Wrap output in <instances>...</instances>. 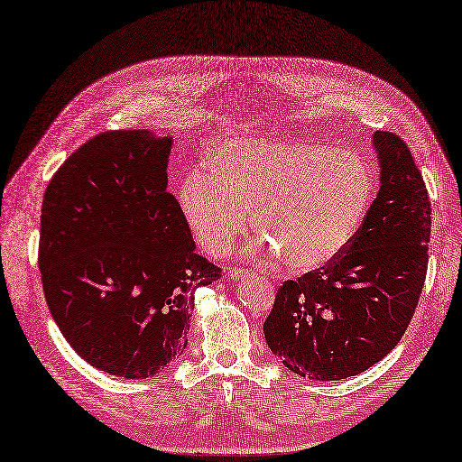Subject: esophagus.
Returning <instances> with one entry per match:
<instances>
[{
    "label": "esophagus",
    "mask_w": 462,
    "mask_h": 462,
    "mask_svg": "<svg viewBox=\"0 0 462 462\" xmlns=\"http://www.w3.org/2000/svg\"><path fill=\"white\" fill-rule=\"evenodd\" d=\"M228 276H230L232 280H245V278H251V276H255V274L249 273L247 269H232V271L228 273Z\"/></svg>",
    "instance_id": "34e87169"
}]
</instances>
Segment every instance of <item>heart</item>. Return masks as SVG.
Here are the masks:
<instances>
[{"label": "heart", "mask_w": 462, "mask_h": 462, "mask_svg": "<svg viewBox=\"0 0 462 462\" xmlns=\"http://www.w3.org/2000/svg\"><path fill=\"white\" fill-rule=\"evenodd\" d=\"M376 198V174L356 153L312 140L230 138L213 145L207 172L178 188V209L196 242L225 255L251 226L257 249L291 273L337 259Z\"/></svg>", "instance_id": "b5f03b06"}]
</instances>
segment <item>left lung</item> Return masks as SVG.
<instances>
[{
	"instance_id": "8db88e82",
	"label": "left lung",
	"mask_w": 462,
	"mask_h": 462,
	"mask_svg": "<svg viewBox=\"0 0 462 462\" xmlns=\"http://www.w3.org/2000/svg\"><path fill=\"white\" fill-rule=\"evenodd\" d=\"M380 191L344 253L286 280L264 320V339L309 380H344L382 361L403 337L428 271L431 205L407 143L376 132Z\"/></svg>"
}]
</instances>
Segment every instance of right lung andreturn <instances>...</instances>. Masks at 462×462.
<instances>
[{"instance_id": "1", "label": "right lung", "mask_w": 462, "mask_h": 462, "mask_svg": "<svg viewBox=\"0 0 462 462\" xmlns=\"http://www.w3.org/2000/svg\"><path fill=\"white\" fill-rule=\"evenodd\" d=\"M171 147L150 130L97 134L59 167L42 203L51 317L86 363L130 380L184 353L196 290L222 271L196 253L167 191Z\"/></svg>"}]
</instances>
